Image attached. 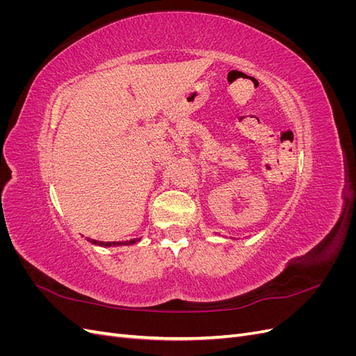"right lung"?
Returning a JSON list of instances; mask_svg holds the SVG:
<instances>
[{
  "instance_id": "1",
  "label": "right lung",
  "mask_w": 356,
  "mask_h": 356,
  "mask_svg": "<svg viewBox=\"0 0 356 356\" xmlns=\"http://www.w3.org/2000/svg\"><path fill=\"white\" fill-rule=\"evenodd\" d=\"M95 245H99V246H120V245H132L135 242H138L139 239H132V241H124V242H99V241H95V239H88Z\"/></svg>"
}]
</instances>
